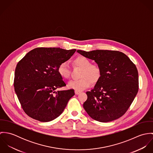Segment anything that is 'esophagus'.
I'll return each mask as SVG.
<instances>
[{
    "mask_svg": "<svg viewBox=\"0 0 153 153\" xmlns=\"http://www.w3.org/2000/svg\"><path fill=\"white\" fill-rule=\"evenodd\" d=\"M81 93V92L80 91H75V94H76V95H78L79 94H80Z\"/></svg>",
    "mask_w": 153,
    "mask_h": 153,
    "instance_id": "esophagus-1",
    "label": "esophagus"
}]
</instances>
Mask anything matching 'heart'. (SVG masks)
<instances>
[{"mask_svg": "<svg viewBox=\"0 0 153 153\" xmlns=\"http://www.w3.org/2000/svg\"><path fill=\"white\" fill-rule=\"evenodd\" d=\"M74 67L82 69L78 80L71 81L68 84V87L76 91H82L91 85V82L97 83L101 76V70L99 66L92 64V62L84 56H78L72 61ZM71 68L66 62H63L58 68L59 75L63 78L68 79L71 75Z\"/></svg>", "mask_w": 153, "mask_h": 153, "instance_id": "heart-1", "label": "heart"}]
</instances>
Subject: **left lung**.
Listing matches in <instances>:
<instances>
[{
	"label": "left lung",
	"instance_id": "1",
	"mask_svg": "<svg viewBox=\"0 0 153 153\" xmlns=\"http://www.w3.org/2000/svg\"><path fill=\"white\" fill-rule=\"evenodd\" d=\"M77 52L95 62L101 76L94 88L86 92L83 107L94 120L107 123L123 116L138 91V73L135 64L124 53L95 50Z\"/></svg>",
	"mask_w": 153,
	"mask_h": 153
}]
</instances>
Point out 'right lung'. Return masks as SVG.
<instances>
[{
	"instance_id": "1",
	"label": "right lung",
	"mask_w": 153,
	"mask_h": 153,
	"mask_svg": "<svg viewBox=\"0 0 153 153\" xmlns=\"http://www.w3.org/2000/svg\"><path fill=\"white\" fill-rule=\"evenodd\" d=\"M75 51L59 48H37L18 63L15 91L28 116L41 122H49L62 113L75 92L74 89L56 91L66 85L58 68Z\"/></svg>"
}]
</instances>
